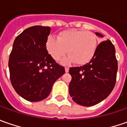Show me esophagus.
Returning <instances> with one entry per match:
<instances>
[{"instance_id":"esophagus-1","label":"esophagus","mask_w":127,"mask_h":127,"mask_svg":"<svg viewBox=\"0 0 127 127\" xmlns=\"http://www.w3.org/2000/svg\"><path fill=\"white\" fill-rule=\"evenodd\" d=\"M69 67H65L64 68V70H65V72H69Z\"/></svg>"}]
</instances>
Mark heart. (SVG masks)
<instances>
[{
  "mask_svg": "<svg viewBox=\"0 0 127 127\" xmlns=\"http://www.w3.org/2000/svg\"><path fill=\"white\" fill-rule=\"evenodd\" d=\"M46 48L50 56L57 61L67 52L69 55L61 61L63 64L73 62L78 64H84L94 58L97 48V38L94 33L90 32L64 31L58 34V39L48 38Z\"/></svg>",
  "mask_w": 127,
  "mask_h": 127,
  "instance_id": "heart-1",
  "label": "heart"
}]
</instances>
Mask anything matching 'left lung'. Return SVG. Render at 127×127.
Instances as JSON below:
<instances>
[{
  "label": "left lung",
  "mask_w": 127,
  "mask_h": 127,
  "mask_svg": "<svg viewBox=\"0 0 127 127\" xmlns=\"http://www.w3.org/2000/svg\"><path fill=\"white\" fill-rule=\"evenodd\" d=\"M95 33L104 41L103 35L98 32ZM117 72L115 48L107 39L97 46L89 63L69 69L72 81L69 85V93L72 100L86 107L101 102L114 89Z\"/></svg>",
  "instance_id": "8db88e82"
}]
</instances>
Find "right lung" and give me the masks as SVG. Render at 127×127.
<instances>
[{"label":"right lung","instance_id":"1","mask_svg":"<svg viewBox=\"0 0 127 127\" xmlns=\"http://www.w3.org/2000/svg\"><path fill=\"white\" fill-rule=\"evenodd\" d=\"M50 27L33 26L17 36L13 43L8 67L17 94L31 102L46 98L64 68L48 54L46 43Z\"/></svg>","mask_w":127,"mask_h":127}]
</instances>
